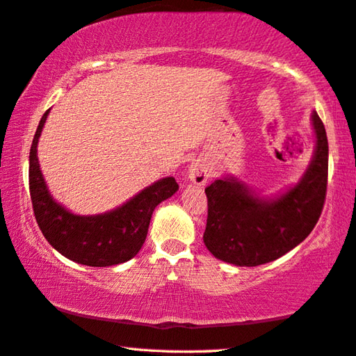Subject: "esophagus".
Instances as JSON below:
<instances>
[{
    "mask_svg": "<svg viewBox=\"0 0 356 356\" xmlns=\"http://www.w3.org/2000/svg\"><path fill=\"white\" fill-rule=\"evenodd\" d=\"M211 176V169L209 164L204 160H195L192 164L188 166V179L192 180L195 185H204L208 182V179Z\"/></svg>",
    "mask_w": 356,
    "mask_h": 356,
    "instance_id": "obj_1",
    "label": "esophagus"
}]
</instances>
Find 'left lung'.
Here are the masks:
<instances>
[{
  "instance_id": "left-lung-1",
  "label": "left lung",
  "mask_w": 356,
  "mask_h": 356,
  "mask_svg": "<svg viewBox=\"0 0 356 356\" xmlns=\"http://www.w3.org/2000/svg\"><path fill=\"white\" fill-rule=\"evenodd\" d=\"M316 147L302 179L277 198H262L233 177L206 187L208 222L204 245L220 261L256 267L284 256L305 240L320 219L327 185V137L312 113Z\"/></svg>"
}]
</instances>
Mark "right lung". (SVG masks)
I'll return each instance as SVG.
<instances>
[{"mask_svg": "<svg viewBox=\"0 0 356 356\" xmlns=\"http://www.w3.org/2000/svg\"><path fill=\"white\" fill-rule=\"evenodd\" d=\"M42 115L30 148L29 184L35 219L49 245L73 262L110 267L127 262L144 245L153 211L179 190L174 177H164L123 206L97 216L73 214L52 198L42 179L36 147L46 123Z\"/></svg>", "mask_w": 356, "mask_h": 356, "instance_id": "1", "label": "right lung"}]
</instances>
